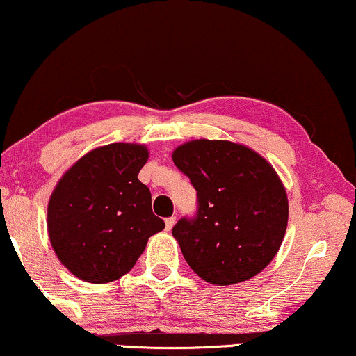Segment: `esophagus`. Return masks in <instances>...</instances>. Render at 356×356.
Wrapping results in <instances>:
<instances>
[{
	"instance_id": "1",
	"label": "esophagus",
	"mask_w": 356,
	"mask_h": 356,
	"mask_svg": "<svg viewBox=\"0 0 356 356\" xmlns=\"http://www.w3.org/2000/svg\"><path fill=\"white\" fill-rule=\"evenodd\" d=\"M174 224H175V217H167V219H165V229L170 230L174 227Z\"/></svg>"
}]
</instances>
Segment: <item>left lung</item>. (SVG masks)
Returning <instances> with one entry per match:
<instances>
[{
  "mask_svg": "<svg viewBox=\"0 0 356 356\" xmlns=\"http://www.w3.org/2000/svg\"><path fill=\"white\" fill-rule=\"evenodd\" d=\"M172 161L197 191L195 217H184L172 229L192 270L213 285L262 272L289 222V199L275 169L230 140H191L175 149Z\"/></svg>",
  "mask_w": 356,
  "mask_h": 356,
  "instance_id": "8db88e82",
  "label": "left lung"
}]
</instances>
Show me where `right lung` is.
<instances>
[{"label":"right lung","mask_w":356,"mask_h":356,"mask_svg":"<svg viewBox=\"0 0 356 356\" xmlns=\"http://www.w3.org/2000/svg\"><path fill=\"white\" fill-rule=\"evenodd\" d=\"M149 159L143 144L92 149L67 169L48 204V234L64 267L81 280L108 284L134 267L149 237L164 229L151 191L137 179Z\"/></svg>","instance_id":"right-lung-1"}]
</instances>
